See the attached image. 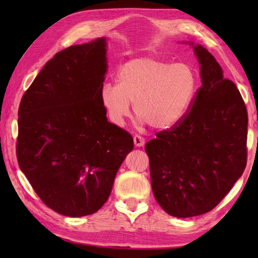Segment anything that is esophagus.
<instances>
[{"label":"esophagus","instance_id":"esophagus-1","mask_svg":"<svg viewBox=\"0 0 258 258\" xmlns=\"http://www.w3.org/2000/svg\"><path fill=\"white\" fill-rule=\"evenodd\" d=\"M133 141H134L135 147H143V146H145V143H146L145 138L141 137V135H139V134L134 135Z\"/></svg>","mask_w":258,"mask_h":258}]
</instances>
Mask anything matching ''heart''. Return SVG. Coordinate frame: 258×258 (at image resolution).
<instances>
[{"label": "heart", "mask_w": 258, "mask_h": 258, "mask_svg": "<svg viewBox=\"0 0 258 258\" xmlns=\"http://www.w3.org/2000/svg\"><path fill=\"white\" fill-rule=\"evenodd\" d=\"M197 89L198 76L191 64L149 55L125 62L117 72V84L102 85L100 100L113 125L124 124L134 101L140 123L166 130L184 118Z\"/></svg>", "instance_id": "obj_1"}]
</instances>
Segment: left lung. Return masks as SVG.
Listing matches in <instances>:
<instances>
[{
    "label": "left lung",
    "instance_id": "1",
    "mask_svg": "<svg viewBox=\"0 0 258 258\" xmlns=\"http://www.w3.org/2000/svg\"><path fill=\"white\" fill-rule=\"evenodd\" d=\"M202 86L180 123L156 133L145 149L152 192L169 215L192 217L215 208L247 164L248 115L234 83L215 58L194 46Z\"/></svg>",
    "mask_w": 258,
    "mask_h": 258
}]
</instances>
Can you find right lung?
<instances>
[{"label":"right lung","mask_w":258,"mask_h":258,"mask_svg":"<svg viewBox=\"0 0 258 258\" xmlns=\"http://www.w3.org/2000/svg\"><path fill=\"white\" fill-rule=\"evenodd\" d=\"M106 40L73 45L47 61L20 101L17 159L47 207L64 216L98 212L133 149L100 100Z\"/></svg>","instance_id":"add662e5"}]
</instances>
